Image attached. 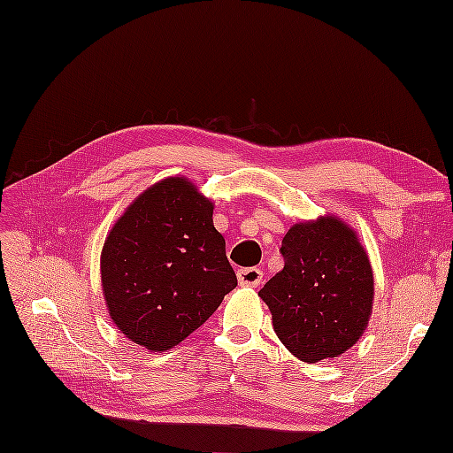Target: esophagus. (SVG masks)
<instances>
[{
	"mask_svg": "<svg viewBox=\"0 0 453 453\" xmlns=\"http://www.w3.org/2000/svg\"><path fill=\"white\" fill-rule=\"evenodd\" d=\"M239 286L243 288H258L262 281V272L258 268H243L237 272Z\"/></svg>",
	"mask_w": 453,
	"mask_h": 453,
	"instance_id": "esophagus-1",
	"label": "esophagus"
}]
</instances>
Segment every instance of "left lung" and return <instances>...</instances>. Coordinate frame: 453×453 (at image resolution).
<instances>
[{"label":"left lung","mask_w":453,"mask_h":453,"mask_svg":"<svg viewBox=\"0 0 453 453\" xmlns=\"http://www.w3.org/2000/svg\"><path fill=\"white\" fill-rule=\"evenodd\" d=\"M283 270L258 291L280 342L304 363L334 359L359 342L374 303V274L357 231L324 214L289 227Z\"/></svg>","instance_id":"obj_1"}]
</instances>
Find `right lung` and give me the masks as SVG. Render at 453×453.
<instances>
[{
    "instance_id": "add662e5",
    "label": "right lung",
    "mask_w": 453,
    "mask_h": 453,
    "mask_svg": "<svg viewBox=\"0 0 453 453\" xmlns=\"http://www.w3.org/2000/svg\"><path fill=\"white\" fill-rule=\"evenodd\" d=\"M214 203L165 177L125 208L104 241L100 278L111 322L152 353L181 343L237 288Z\"/></svg>"
}]
</instances>
